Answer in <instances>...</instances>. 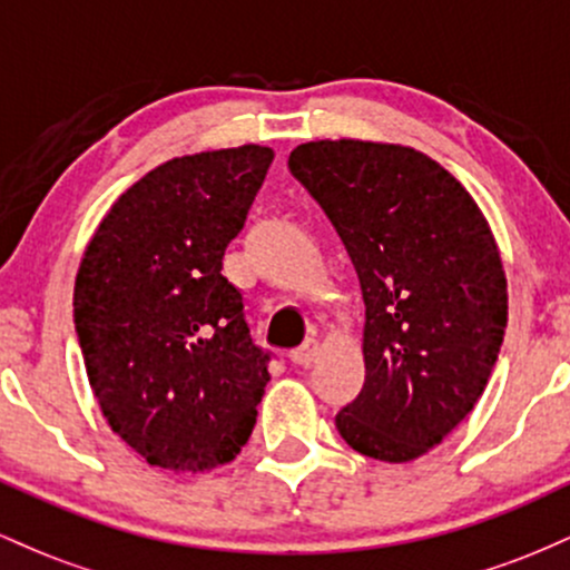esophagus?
<instances>
[{"label":"esophagus","instance_id":"esophagus-1","mask_svg":"<svg viewBox=\"0 0 570 570\" xmlns=\"http://www.w3.org/2000/svg\"><path fill=\"white\" fill-rule=\"evenodd\" d=\"M318 351H322V345H318V340L307 337L305 343L299 345V348H294V351L289 353V358H292L294 364H299V367H311V364L316 362Z\"/></svg>","mask_w":570,"mask_h":570}]
</instances>
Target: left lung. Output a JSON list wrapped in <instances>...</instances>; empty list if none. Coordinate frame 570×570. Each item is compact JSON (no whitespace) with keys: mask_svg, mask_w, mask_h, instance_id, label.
<instances>
[{"mask_svg":"<svg viewBox=\"0 0 570 570\" xmlns=\"http://www.w3.org/2000/svg\"><path fill=\"white\" fill-rule=\"evenodd\" d=\"M289 171L348 248L364 299V385L335 426L356 453L407 463L485 391L507 330V276L466 187L404 144L316 139Z\"/></svg>","mask_w":570,"mask_h":570,"instance_id":"1","label":"left lung"}]
</instances>
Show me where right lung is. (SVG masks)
<instances>
[{
  "mask_svg": "<svg viewBox=\"0 0 570 570\" xmlns=\"http://www.w3.org/2000/svg\"><path fill=\"white\" fill-rule=\"evenodd\" d=\"M273 149L181 155L112 203L82 254L75 330L98 407L128 448L166 472L230 463L271 381L244 297L222 276Z\"/></svg>",
  "mask_w": 570,
  "mask_h": 570,
  "instance_id": "1",
  "label": "right lung"
}]
</instances>
